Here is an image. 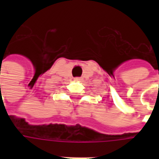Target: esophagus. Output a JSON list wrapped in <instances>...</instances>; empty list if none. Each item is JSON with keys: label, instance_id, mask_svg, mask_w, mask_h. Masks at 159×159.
Here are the masks:
<instances>
[{"label": "esophagus", "instance_id": "1", "mask_svg": "<svg viewBox=\"0 0 159 159\" xmlns=\"http://www.w3.org/2000/svg\"><path fill=\"white\" fill-rule=\"evenodd\" d=\"M81 80H82L81 77H75V78H74V81H76V82H79Z\"/></svg>", "mask_w": 159, "mask_h": 159}]
</instances>
